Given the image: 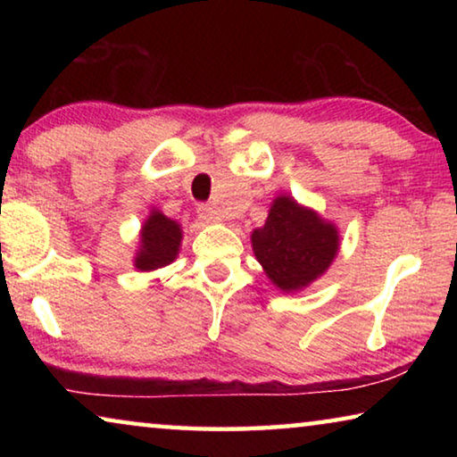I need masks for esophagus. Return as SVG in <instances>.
Listing matches in <instances>:
<instances>
[{
  "label": "esophagus",
  "instance_id": "34e87169",
  "mask_svg": "<svg viewBox=\"0 0 457 457\" xmlns=\"http://www.w3.org/2000/svg\"><path fill=\"white\" fill-rule=\"evenodd\" d=\"M199 218L204 220L205 223H220L223 221V215L220 213V210H215L213 205H199L197 207Z\"/></svg>",
  "mask_w": 457,
  "mask_h": 457
}]
</instances>
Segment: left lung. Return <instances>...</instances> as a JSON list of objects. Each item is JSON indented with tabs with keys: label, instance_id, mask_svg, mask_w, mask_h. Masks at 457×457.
Listing matches in <instances>:
<instances>
[{
	"label": "left lung",
	"instance_id": "1",
	"mask_svg": "<svg viewBox=\"0 0 457 457\" xmlns=\"http://www.w3.org/2000/svg\"><path fill=\"white\" fill-rule=\"evenodd\" d=\"M250 239L264 274L286 294L319 280L340 250L337 223L298 204L288 193L272 201L266 223L253 229Z\"/></svg>",
	"mask_w": 457,
	"mask_h": 457
}]
</instances>
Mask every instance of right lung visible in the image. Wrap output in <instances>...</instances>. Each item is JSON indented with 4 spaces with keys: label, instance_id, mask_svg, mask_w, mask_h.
<instances>
[{
    "label": "right lung",
    "instance_id": "right-lung-1",
    "mask_svg": "<svg viewBox=\"0 0 457 457\" xmlns=\"http://www.w3.org/2000/svg\"><path fill=\"white\" fill-rule=\"evenodd\" d=\"M183 242L181 223L151 207L149 215L138 231V245L133 256V266L138 272H153L177 260Z\"/></svg>",
    "mask_w": 457,
    "mask_h": 457
}]
</instances>
